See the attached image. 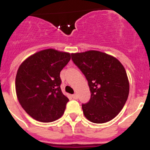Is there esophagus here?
Here are the masks:
<instances>
[{"instance_id": "esophagus-1", "label": "esophagus", "mask_w": 150, "mask_h": 150, "mask_svg": "<svg viewBox=\"0 0 150 150\" xmlns=\"http://www.w3.org/2000/svg\"><path fill=\"white\" fill-rule=\"evenodd\" d=\"M72 97H73V98H74V99H77L78 98L77 94H74V95H72Z\"/></svg>"}]
</instances>
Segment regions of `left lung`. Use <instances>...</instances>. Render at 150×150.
Instances as JSON below:
<instances>
[{"label":"left lung","instance_id":"8db88e82","mask_svg":"<svg viewBox=\"0 0 150 150\" xmlns=\"http://www.w3.org/2000/svg\"><path fill=\"white\" fill-rule=\"evenodd\" d=\"M71 55L88 80L91 93L89 101L82 105L84 116L94 123L112 120L122 110L129 94L125 67L115 57L96 50Z\"/></svg>","mask_w":150,"mask_h":150}]
</instances>
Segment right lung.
Segmentation results:
<instances>
[{
	"label": "right lung",
	"mask_w": 150,
	"mask_h": 150,
	"mask_svg": "<svg viewBox=\"0 0 150 150\" xmlns=\"http://www.w3.org/2000/svg\"><path fill=\"white\" fill-rule=\"evenodd\" d=\"M71 54L54 49L41 50L24 61L16 76V91L22 107L37 121L50 122L64 114L69 99L61 89L60 72Z\"/></svg>",
	"instance_id": "obj_1"
}]
</instances>
